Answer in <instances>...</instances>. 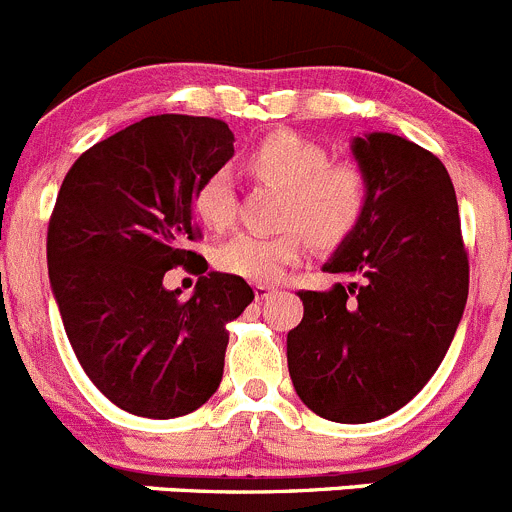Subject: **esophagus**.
I'll return each mask as SVG.
<instances>
[{"label":"esophagus","mask_w":512,"mask_h":512,"mask_svg":"<svg viewBox=\"0 0 512 512\" xmlns=\"http://www.w3.org/2000/svg\"><path fill=\"white\" fill-rule=\"evenodd\" d=\"M253 294H256V301H269L271 296L279 294V289H276V286H269V284H256L253 286Z\"/></svg>","instance_id":"34e87169"}]
</instances>
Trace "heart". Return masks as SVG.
<instances>
[{"label": "heart", "mask_w": 512, "mask_h": 512, "mask_svg": "<svg viewBox=\"0 0 512 512\" xmlns=\"http://www.w3.org/2000/svg\"><path fill=\"white\" fill-rule=\"evenodd\" d=\"M248 173L286 191L281 223L294 231L281 236L238 233L216 248V266L246 281H276L304 253V233L316 246H337L362 221L367 175L352 163H329L324 150L301 135L279 130L246 155ZM233 183L216 170L198 186L193 211L203 226L226 231L233 223Z\"/></svg>", "instance_id": "1"}]
</instances>
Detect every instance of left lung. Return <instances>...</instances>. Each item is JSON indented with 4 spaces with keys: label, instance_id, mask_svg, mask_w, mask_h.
Returning a JSON list of instances; mask_svg holds the SVG:
<instances>
[{
    "label": "left lung",
    "instance_id": "8db88e82",
    "mask_svg": "<svg viewBox=\"0 0 512 512\" xmlns=\"http://www.w3.org/2000/svg\"><path fill=\"white\" fill-rule=\"evenodd\" d=\"M352 155L367 175V208L324 271L354 281L299 291L304 319L286 337L301 402L342 425L382 420L430 382L470 279L455 188L440 158L392 133L357 135Z\"/></svg>",
    "mask_w": 512,
    "mask_h": 512
}]
</instances>
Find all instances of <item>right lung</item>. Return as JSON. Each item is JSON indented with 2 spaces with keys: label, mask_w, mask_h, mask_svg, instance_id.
<instances>
[{
  "label": "right lung",
  "mask_w": 512,
  "mask_h": 512,
  "mask_svg": "<svg viewBox=\"0 0 512 512\" xmlns=\"http://www.w3.org/2000/svg\"><path fill=\"white\" fill-rule=\"evenodd\" d=\"M231 158L223 120L153 115L85 150L62 180L47 231L52 294L77 362L130 415H188L221 384L226 326L253 289L208 271L180 299L163 276L196 259L193 196Z\"/></svg>",
  "instance_id": "1"
}]
</instances>
